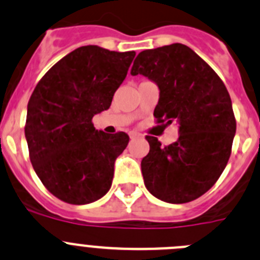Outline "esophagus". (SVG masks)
I'll return each mask as SVG.
<instances>
[{"label":"esophagus","mask_w":260,"mask_h":260,"mask_svg":"<svg viewBox=\"0 0 260 260\" xmlns=\"http://www.w3.org/2000/svg\"><path fill=\"white\" fill-rule=\"evenodd\" d=\"M129 137H131V140H136V138L141 137V135H138V133H136V132H131Z\"/></svg>","instance_id":"esophagus-1"}]
</instances>
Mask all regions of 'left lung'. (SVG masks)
Returning a JSON list of instances; mask_svg holds the SVG:
<instances>
[{"label":"left lung","instance_id":"8db88e82","mask_svg":"<svg viewBox=\"0 0 260 260\" xmlns=\"http://www.w3.org/2000/svg\"><path fill=\"white\" fill-rule=\"evenodd\" d=\"M131 74L159 86L155 122L179 124V137L163 146L146 136L150 151L141 161L150 193L172 204L190 203L214 186L232 151L236 119L219 75L195 51L173 43L140 52Z\"/></svg>","mask_w":260,"mask_h":260}]
</instances>
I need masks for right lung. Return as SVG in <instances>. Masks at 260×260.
Instances as JSON below:
<instances>
[{
    "label": "right lung",
    "mask_w": 260,
    "mask_h": 260,
    "mask_svg": "<svg viewBox=\"0 0 260 260\" xmlns=\"http://www.w3.org/2000/svg\"><path fill=\"white\" fill-rule=\"evenodd\" d=\"M135 55L83 46L53 65L31 93L24 127L30 163L61 201L83 205L110 190L129 136L97 131L92 118L110 108Z\"/></svg>",
    "instance_id": "1"
}]
</instances>
